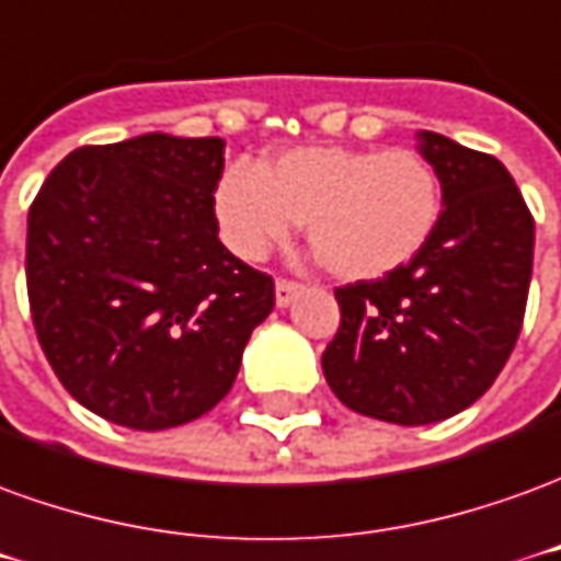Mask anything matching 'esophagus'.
I'll return each instance as SVG.
<instances>
[{
    "label": "esophagus",
    "mask_w": 561,
    "mask_h": 561,
    "mask_svg": "<svg viewBox=\"0 0 561 561\" xmlns=\"http://www.w3.org/2000/svg\"><path fill=\"white\" fill-rule=\"evenodd\" d=\"M301 293V284L296 280H287V277H280L277 284H274V301H277V308H287L289 301L296 299Z\"/></svg>",
    "instance_id": "34e87169"
}]
</instances>
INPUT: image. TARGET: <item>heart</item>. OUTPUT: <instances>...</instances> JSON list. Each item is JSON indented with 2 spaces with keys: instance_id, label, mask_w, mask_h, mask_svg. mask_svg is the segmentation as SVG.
I'll return each mask as SVG.
<instances>
[{
  "instance_id": "obj_1",
  "label": "heart",
  "mask_w": 561,
  "mask_h": 561,
  "mask_svg": "<svg viewBox=\"0 0 561 561\" xmlns=\"http://www.w3.org/2000/svg\"><path fill=\"white\" fill-rule=\"evenodd\" d=\"M217 220L241 260H262L305 224L344 280H371L414 260L440 220V181L408 147H299L268 165L232 162Z\"/></svg>"
}]
</instances>
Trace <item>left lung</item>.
Segmentation results:
<instances>
[{"label":"left lung","mask_w":561,"mask_h":561,"mask_svg":"<svg viewBox=\"0 0 561 561\" xmlns=\"http://www.w3.org/2000/svg\"><path fill=\"white\" fill-rule=\"evenodd\" d=\"M444 210L426 248L377 280L335 289L323 375L351 411L396 426L459 414L492 387L526 313L535 220L502 162L420 133Z\"/></svg>","instance_id":"left-lung-1"}]
</instances>
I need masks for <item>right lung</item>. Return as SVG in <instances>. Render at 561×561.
Instances as JSON below:
<instances>
[{
  "mask_svg": "<svg viewBox=\"0 0 561 561\" xmlns=\"http://www.w3.org/2000/svg\"><path fill=\"white\" fill-rule=\"evenodd\" d=\"M220 174V138L147 133L71 150L30 208L35 335L108 423L160 432L208 414L272 313V277L217 238Z\"/></svg>",
  "mask_w": 561,
  "mask_h": 561,
  "instance_id": "1",
  "label": "right lung"
}]
</instances>
